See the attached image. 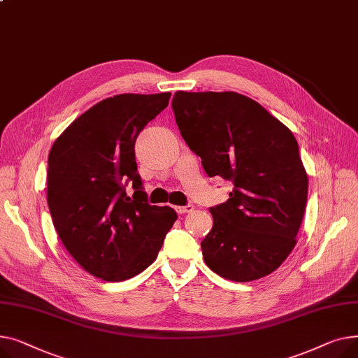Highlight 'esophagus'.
Segmentation results:
<instances>
[{"label": "esophagus", "instance_id": "esophagus-1", "mask_svg": "<svg viewBox=\"0 0 358 358\" xmlns=\"http://www.w3.org/2000/svg\"><path fill=\"white\" fill-rule=\"evenodd\" d=\"M194 209H195V206L189 203V205H185V206H178L176 211L179 214H189V213H194Z\"/></svg>", "mask_w": 358, "mask_h": 358}]
</instances>
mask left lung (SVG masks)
Wrapping results in <instances>:
<instances>
[{"mask_svg":"<svg viewBox=\"0 0 358 358\" xmlns=\"http://www.w3.org/2000/svg\"><path fill=\"white\" fill-rule=\"evenodd\" d=\"M172 108L206 175L234 186L227 202L211 208L214 225L201 243L206 266L233 282L270 275L296 245L308 198L295 136L233 91H178Z\"/></svg>","mask_w":358,"mask_h":358,"instance_id":"left-lung-1","label":"left lung"}]
</instances>
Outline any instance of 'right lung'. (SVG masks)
Returning <instances> with one entry per match:
<instances>
[{
	"label": "right lung",
	"mask_w": 358,
	"mask_h": 358,
	"mask_svg": "<svg viewBox=\"0 0 358 358\" xmlns=\"http://www.w3.org/2000/svg\"><path fill=\"white\" fill-rule=\"evenodd\" d=\"M171 92L120 94L95 103L53 143L48 205L59 238L92 276L122 282L157 257L178 220L171 206L147 203L134 143L169 103ZM134 182L130 199L124 185Z\"/></svg>",
	"instance_id": "right-lung-1"
}]
</instances>
